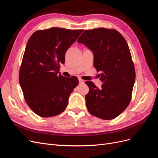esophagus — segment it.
I'll return each mask as SVG.
<instances>
[{
    "label": "esophagus",
    "instance_id": "34e87169",
    "mask_svg": "<svg viewBox=\"0 0 158 158\" xmlns=\"http://www.w3.org/2000/svg\"><path fill=\"white\" fill-rule=\"evenodd\" d=\"M78 80H79V82H80V84H82V83H84V80H83L82 78H78Z\"/></svg>",
    "mask_w": 158,
    "mask_h": 158
}]
</instances>
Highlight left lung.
I'll return each mask as SVG.
<instances>
[{
  "instance_id": "left-lung-1",
  "label": "left lung",
  "mask_w": 158,
  "mask_h": 158,
  "mask_svg": "<svg viewBox=\"0 0 158 158\" xmlns=\"http://www.w3.org/2000/svg\"><path fill=\"white\" fill-rule=\"evenodd\" d=\"M78 42L92 50L94 65L101 72L103 82L98 88L92 82L85 103L90 114L103 120L118 117L131 102L136 73L128 45L123 36L114 29L104 27L85 30Z\"/></svg>"
}]
</instances>
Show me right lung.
Returning <instances> with one entry per match:
<instances>
[{
	"mask_svg": "<svg viewBox=\"0 0 158 158\" xmlns=\"http://www.w3.org/2000/svg\"><path fill=\"white\" fill-rule=\"evenodd\" d=\"M83 30L51 27L30 37L19 73V82L27 106L37 115L50 117L63 112L70 94L78 84L76 76L59 74L65 53Z\"/></svg>",
	"mask_w": 158,
	"mask_h": 158,
	"instance_id": "right-lung-1",
	"label": "right lung"
}]
</instances>
